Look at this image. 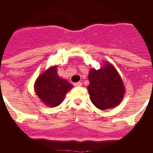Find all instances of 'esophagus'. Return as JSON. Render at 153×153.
I'll use <instances>...</instances> for the list:
<instances>
[{
    "instance_id": "34e87169",
    "label": "esophagus",
    "mask_w": 153,
    "mask_h": 153,
    "mask_svg": "<svg viewBox=\"0 0 153 153\" xmlns=\"http://www.w3.org/2000/svg\"><path fill=\"white\" fill-rule=\"evenodd\" d=\"M74 85L75 87H80L82 86V83H81V82H78V83H74Z\"/></svg>"
}]
</instances>
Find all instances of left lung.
<instances>
[{
    "instance_id": "obj_1",
    "label": "left lung",
    "mask_w": 153,
    "mask_h": 153,
    "mask_svg": "<svg viewBox=\"0 0 153 153\" xmlns=\"http://www.w3.org/2000/svg\"><path fill=\"white\" fill-rule=\"evenodd\" d=\"M88 90L91 102L100 110L118 106L125 94V87L118 72L109 63L99 70H90Z\"/></svg>"
}]
</instances>
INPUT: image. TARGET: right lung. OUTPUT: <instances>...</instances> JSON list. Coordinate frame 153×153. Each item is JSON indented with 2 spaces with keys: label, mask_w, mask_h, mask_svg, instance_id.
Listing matches in <instances>:
<instances>
[{
  "label": "right lung",
  "mask_w": 153,
  "mask_h": 153,
  "mask_svg": "<svg viewBox=\"0 0 153 153\" xmlns=\"http://www.w3.org/2000/svg\"><path fill=\"white\" fill-rule=\"evenodd\" d=\"M35 93L46 105L53 107L60 105L67 92L73 88L67 80L58 76L56 66L46 70L35 82Z\"/></svg>",
  "instance_id": "1"
}]
</instances>
